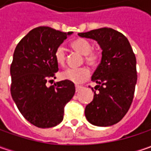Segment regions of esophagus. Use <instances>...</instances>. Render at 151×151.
<instances>
[{
  "mask_svg": "<svg viewBox=\"0 0 151 151\" xmlns=\"http://www.w3.org/2000/svg\"><path fill=\"white\" fill-rule=\"evenodd\" d=\"M81 88H82V86H78V85H76V91H79L81 90Z\"/></svg>",
  "mask_w": 151,
  "mask_h": 151,
  "instance_id": "obj_1",
  "label": "esophagus"
}]
</instances>
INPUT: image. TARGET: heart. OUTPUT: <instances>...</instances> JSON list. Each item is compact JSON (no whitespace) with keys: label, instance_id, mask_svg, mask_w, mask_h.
I'll return each mask as SVG.
<instances>
[{"label":"heart","instance_id":"obj_1","mask_svg":"<svg viewBox=\"0 0 151 151\" xmlns=\"http://www.w3.org/2000/svg\"><path fill=\"white\" fill-rule=\"evenodd\" d=\"M70 46L73 50L77 51L78 53L83 55V61L85 63L91 67L96 66L101 59V50L92 49V44L90 41L85 38H77L71 42ZM55 61L60 65H64L66 61V53L65 50L62 46H58L55 50ZM60 76L63 80L70 81L74 83H81L90 77V71L87 68L81 67V68H68L61 71Z\"/></svg>","mask_w":151,"mask_h":151}]
</instances>
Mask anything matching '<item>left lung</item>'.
Here are the masks:
<instances>
[{
  "mask_svg": "<svg viewBox=\"0 0 151 151\" xmlns=\"http://www.w3.org/2000/svg\"><path fill=\"white\" fill-rule=\"evenodd\" d=\"M82 38L100 44L101 60L91 80L97 83L94 98L86 107L85 115L91 124L107 127L119 123L128 113L137 82L136 58L124 35L110 27L80 32Z\"/></svg>",
  "mask_w": 151,
  "mask_h": 151,
  "instance_id": "8db88e82",
  "label": "left lung"
}]
</instances>
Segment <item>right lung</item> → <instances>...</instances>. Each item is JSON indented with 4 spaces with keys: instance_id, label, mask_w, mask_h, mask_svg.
Returning a JSON list of instances; mask_svg holds the SVG:
<instances>
[{
    "instance_id": "1",
    "label": "right lung",
    "mask_w": 151,
    "mask_h": 151,
    "mask_svg": "<svg viewBox=\"0 0 151 151\" xmlns=\"http://www.w3.org/2000/svg\"><path fill=\"white\" fill-rule=\"evenodd\" d=\"M71 33L38 27L15 49L10 68L11 94L22 116L38 128H52L61 123L65 107L76 92L74 83L66 80L50 87L46 85L59 70L55 49Z\"/></svg>"
}]
</instances>
